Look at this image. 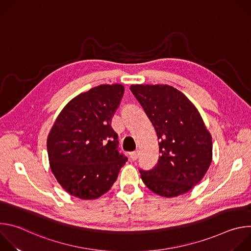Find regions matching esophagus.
Returning a JSON list of instances; mask_svg holds the SVG:
<instances>
[{
    "label": "esophagus",
    "mask_w": 251,
    "mask_h": 251,
    "mask_svg": "<svg viewBox=\"0 0 251 251\" xmlns=\"http://www.w3.org/2000/svg\"><path fill=\"white\" fill-rule=\"evenodd\" d=\"M129 156H130V159H131L132 161H135V160H137V159H138L139 154H138V152H137V151H134V152H131V153L129 154Z\"/></svg>",
    "instance_id": "1"
}]
</instances>
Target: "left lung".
I'll use <instances>...</instances> for the list:
<instances>
[{
    "instance_id": "1",
    "label": "left lung",
    "mask_w": 251,
    "mask_h": 251,
    "mask_svg": "<svg viewBox=\"0 0 251 251\" xmlns=\"http://www.w3.org/2000/svg\"><path fill=\"white\" fill-rule=\"evenodd\" d=\"M130 90L151 121L159 141V160L140 170L155 194L173 198L201 182L212 158V141L195 105L170 85H131Z\"/></svg>"
}]
</instances>
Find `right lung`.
I'll return each mask as SVG.
<instances>
[{"instance_id": "add662e5", "label": "right lung", "mask_w": 251, "mask_h": 251, "mask_svg": "<svg viewBox=\"0 0 251 251\" xmlns=\"http://www.w3.org/2000/svg\"><path fill=\"white\" fill-rule=\"evenodd\" d=\"M124 94L121 84H102L70 100L48 137L50 169L71 196L94 200L108 192L127 157L118 151L112 117Z\"/></svg>"}]
</instances>
